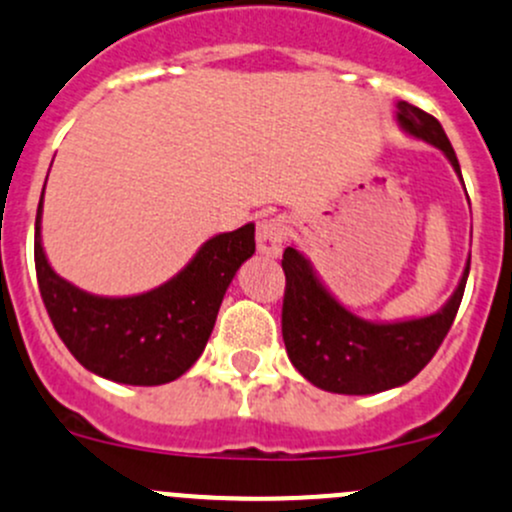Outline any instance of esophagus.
Wrapping results in <instances>:
<instances>
[{
    "instance_id": "esophagus-1",
    "label": "esophagus",
    "mask_w": 512,
    "mask_h": 512,
    "mask_svg": "<svg viewBox=\"0 0 512 512\" xmlns=\"http://www.w3.org/2000/svg\"><path fill=\"white\" fill-rule=\"evenodd\" d=\"M287 240V223L282 218H265L257 225V250L265 257H279Z\"/></svg>"
}]
</instances>
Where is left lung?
<instances>
[{"mask_svg":"<svg viewBox=\"0 0 512 512\" xmlns=\"http://www.w3.org/2000/svg\"><path fill=\"white\" fill-rule=\"evenodd\" d=\"M397 127L437 147L461 179V166L444 127L410 102L395 105ZM287 292L282 306V336L294 368L311 385L338 395H375L410 383L434 358L449 333L464 297L471 270L466 260L459 287L434 314L397 321H370L341 304L309 257L297 247L284 250Z\"/></svg>","mask_w":512,"mask_h":512,"instance_id":"left-lung-1","label":"left lung"}]
</instances>
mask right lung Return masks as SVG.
Listing matches in <instances>:
<instances>
[{"label": "right lung", "instance_id": "right-lung-1", "mask_svg": "<svg viewBox=\"0 0 512 512\" xmlns=\"http://www.w3.org/2000/svg\"><path fill=\"white\" fill-rule=\"evenodd\" d=\"M41 215L43 193L34 260L48 316L83 368L122 385H164L181 378L201 358L235 272L255 255V223H245L208 238L184 270L159 287L100 297L53 270L41 242Z\"/></svg>", "mask_w": 512, "mask_h": 512}]
</instances>
